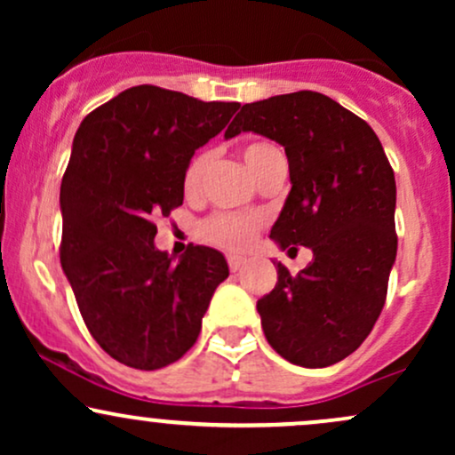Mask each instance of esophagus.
Returning a JSON list of instances; mask_svg holds the SVG:
<instances>
[{
  "mask_svg": "<svg viewBox=\"0 0 455 455\" xmlns=\"http://www.w3.org/2000/svg\"><path fill=\"white\" fill-rule=\"evenodd\" d=\"M227 260H228V269H231V271H239L245 265V259L243 257H235V254H231V257H228Z\"/></svg>",
  "mask_w": 455,
  "mask_h": 455,
  "instance_id": "1",
  "label": "esophagus"
}]
</instances>
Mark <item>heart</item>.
<instances>
[{
  "instance_id": "heart-1",
  "label": "heart",
  "mask_w": 455,
  "mask_h": 455,
  "mask_svg": "<svg viewBox=\"0 0 455 455\" xmlns=\"http://www.w3.org/2000/svg\"><path fill=\"white\" fill-rule=\"evenodd\" d=\"M242 158L248 166L254 180H260L269 173L274 166L284 164V154L278 145L269 140H250L242 148ZM212 154L201 151L195 158L188 162L184 171V192L186 196H198L205 184V177L210 173ZM263 227V220L254 213H233V212H216L207 216L205 220L198 224V235L205 242L220 245L227 250H243L252 243L254 235Z\"/></svg>"
}]
</instances>
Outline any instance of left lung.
Returning a JSON list of instances; mask_svg holds the SVG:
<instances>
[{
  "label": "left lung",
  "instance_id": "left-lung-1",
  "mask_svg": "<svg viewBox=\"0 0 455 455\" xmlns=\"http://www.w3.org/2000/svg\"><path fill=\"white\" fill-rule=\"evenodd\" d=\"M263 134L289 158L291 188L271 237L306 245L312 260L293 275L278 263L274 291L257 301L275 353L327 368L357 351L385 306L395 235V177L362 117L318 92L243 104L224 137Z\"/></svg>",
  "mask_w": 455,
  "mask_h": 455
}]
</instances>
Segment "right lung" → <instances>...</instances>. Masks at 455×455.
I'll return each mask as SVG.
<instances>
[{"instance_id": "obj_1", "label": "right lung", "mask_w": 455, "mask_h": 455, "mask_svg": "<svg viewBox=\"0 0 455 455\" xmlns=\"http://www.w3.org/2000/svg\"><path fill=\"white\" fill-rule=\"evenodd\" d=\"M237 108L137 85L76 130L60 192V260L93 340L119 363L158 370L184 357L228 278L213 248L188 245L177 263L160 252L154 218L184 203L188 162Z\"/></svg>"}]
</instances>
